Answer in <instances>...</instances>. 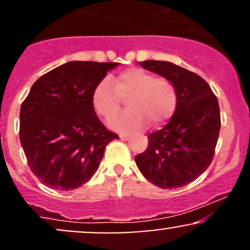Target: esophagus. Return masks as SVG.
<instances>
[{"label":"esophagus","instance_id":"obj_1","mask_svg":"<svg viewBox=\"0 0 250 250\" xmlns=\"http://www.w3.org/2000/svg\"><path fill=\"white\" fill-rule=\"evenodd\" d=\"M129 136H130L129 134H120V137H121L122 140H128Z\"/></svg>","mask_w":250,"mask_h":250}]
</instances>
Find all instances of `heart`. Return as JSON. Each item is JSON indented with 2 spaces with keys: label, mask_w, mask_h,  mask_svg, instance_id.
Segmentation results:
<instances>
[{
  "label": "heart",
  "mask_w": 250,
  "mask_h": 250,
  "mask_svg": "<svg viewBox=\"0 0 250 250\" xmlns=\"http://www.w3.org/2000/svg\"><path fill=\"white\" fill-rule=\"evenodd\" d=\"M125 101L128 110L109 121L117 131H131L145 127H160L173 117L179 96L174 83L167 77L140 68H130L119 75L97 83L91 93V104L100 116L110 119Z\"/></svg>",
  "instance_id": "heart-1"
}]
</instances>
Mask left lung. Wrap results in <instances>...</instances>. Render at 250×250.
Masks as SVG:
<instances>
[{
    "mask_svg": "<svg viewBox=\"0 0 250 250\" xmlns=\"http://www.w3.org/2000/svg\"><path fill=\"white\" fill-rule=\"evenodd\" d=\"M140 64L170 80L179 102L170 121L148 135V148L135 156V162L143 176L157 187H183L213 161L221 128L219 102L197 74L166 61L148 60Z\"/></svg>",
    "mask_w": 250,
    "mask_h": 250,
    "instance_id": "1",
    "label": "left lung"
}]
</instances>
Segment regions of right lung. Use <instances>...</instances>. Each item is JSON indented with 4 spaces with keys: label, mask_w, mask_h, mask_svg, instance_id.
I'll list each match as a JSON object with an SVG mask.
<instances>
[{
    "label": "right lung",
    "mask_w": 250,
    "mask_h": 250,
    "mask_svg": "<svg viewBox=\"0 0 250 250\" xmlns=\"http://www.w3.org/2000/svg\"><path fill=\"white\" fill-rule=\"evenodd\" d=\"M116 62L73 61L40 77L20 111V141L28 165L47 187L74 190L99 168L119 139L97 117L91 93Z\"/></svg>",
    "instance_id": "right-lung-1"
}]
</instances>
